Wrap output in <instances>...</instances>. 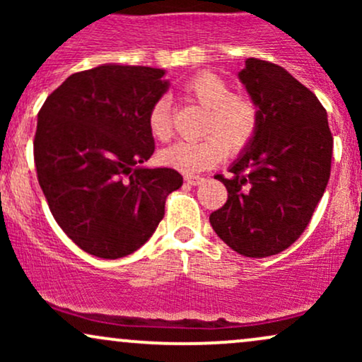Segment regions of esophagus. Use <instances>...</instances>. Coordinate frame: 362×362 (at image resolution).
<instances>
[{
	"label": "esophagus",
	"instance_id": "34e87169",
	"mask_svg": "<svg viewBox=\"0 0 362 362\" xmlns=\"http://www.w3.org/2000/svg\"><path fill=\"white\" fill-rule=\"evenodd\" d=\"M185 182L190 185H201L202 182H204V178L195 177V175H185Z\"/></svg>",
	"mask_w": 362,
	"mask_h": 362
}]
</instances>
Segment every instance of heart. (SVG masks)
I'll use <instances>...</instances> for the list:
<instances>
[{
    "mask_svg": "<svg viewBox=\"0 0 362 362\" xmlns=\"http://www.w3.org/2000/svg\"><path fill=\"white\" fill-rule=\"evenodd\" d=\"M185 93L207 109L204 134L201 141H180L160 153L161 163L182 173H199L221 161L224 151L238 155L250 144L259 129V107L250 98L233 95L231 86L218 74L202 71L185 85ZM148 127L158 141L172 136V120L167 98L155 102L148 114Z\"/></svg>",
    "mask_w": 362,
    "mask_h": 362,
    "instance_id": "b5f03b06",
    "label": "heart"
}]
</instances>
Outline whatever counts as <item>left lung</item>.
Wrapping results in <instances>:
<instances>
[{
    "label": "left lung",
    "mask_w": 362,
    "mask_h": 362,
    "mask_svg": "<svg viewBox=\"0 0 362 362\" xmlns=\"http://www.w3.org/2000/svg\"><path fill=\"white\" fill-rule=\"evenodd\" d=\"M238 78L259 107V129L230 165L233 175H216L228 201L209 221L228 247L260 259L306 230L330 178L334 139L322 103L282 66L248 57Z\"/></svg>",
    "instance_id": "8db88e82"
}]
</instances>
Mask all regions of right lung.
Segmentation results:
<instances>
[{
    "label": "right lung",
    "mask_w": 362,
    "mask_h": 362,
    "mask_svg": "<svg viewBox=\"0 0 362 362\" xmlns=\"http://www.w3.org/2000/svg\"><path fill=\"white\" fill-rule=\"evenodd\" d=\"M165 69L100 64L74 73L37 115V178L61 230L81 250L120 259L151 238L167 195L184 184L149 168L148 114L168 91Z\"/></svg>",
    "instance_id": "add662e5"
}]
</instances>
